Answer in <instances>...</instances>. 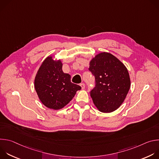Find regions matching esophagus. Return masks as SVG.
Returning <instances> with one entry per match:
<instances>
[{"instance_id": "obj_1", "label": "esophagus", "mask_w": 159, "mask_h": 159, "mask_svg": "<svg viewBox=\"0 0 159 159\" xmlns=\"http://www.w3.org/2000/svg\"><path fill=\"white\" fill-rule=\"evenodd\" d=\"M80 86H81V87H82V89H85V84H84V83L80 84Z\"/></svg>"}]
</instances>
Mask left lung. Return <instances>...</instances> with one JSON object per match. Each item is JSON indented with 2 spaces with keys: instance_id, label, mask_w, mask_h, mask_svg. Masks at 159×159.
<instances>
[{
  "instance_id": "left-lung-1",
  "label": "left lung",
  "mask_w": 159,
  "mask_h": 159,
  "mask_svg": "<svg viewBox=\"0 0 159 159\" xmlns=\"http://www.w3.org/2000/svg\"><path fill=\"white\" fill-rule=\"evenodd\" d=\"M89 65L96 79V87L90 93L95 106L102 112L115 111L124 102L131 86L126 66L115 56L104 52L90 60Z\"/></svg>"
}]
</instances>
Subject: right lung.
Instances as JSON below:
<instances>
[{
  "instance_id": "1",
  "label": "right lung",
  "mask_w": 159,
  "mask_h": 159,
  "mask_svg": "<svg viewBox=\"0 0 159 159\" xmlns=\"http://www.w3.org/2000/svg\"><path fill=\"white\" fill-rule=\"evenodd\" d=\"M60 59L53 55L45 58L34 78V89L43 105L54 110L63 108L75 96L81 87L71 82V76L62 70Z\"/></svg>"
}]
</instances>
